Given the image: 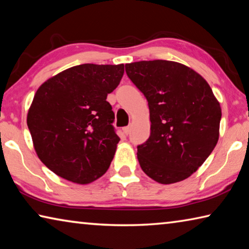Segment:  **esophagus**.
<instances>
[{
    "label": "esophagus",
    "mask_w": 249,
    "mask_h": 249,
    "mask_svg": "<svg viewBox=\"0 0 249 249\" xmlns=\"http://www.w3.org/2000/svg\"><path fill=\"white\" fill-rule=\"evenodd\" d=\"M123 133L125 135H128L130 133V127H129V126H126V127L123 128Z\"/></svg>",
    "instance_id": "1"
}]
</instances>
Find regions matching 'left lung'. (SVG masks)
I'll use <instances>...</instances> for the list:
<instances>
[{
  "label": "left lung",
  "mask_w": 249,
  "mask_h": 249,
  "mask_svg": "<svg viewBox=\"0 0 249 249\" xmlns=\"http://www.w3.org/2000/svg\"><path fill=\"white\" fill-rule=\"evenodd\" d=\"M125 70L148 101L150 136L137 146L142 171L162 184L189 178L220 136L222 109L209 83L176 61H137Z\"/></svg>",
  "instance_id": "1"
}]
</instances>
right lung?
I'll return each mask as SVG.
<instances>
[{"instance_id": "right-lung-1", "label": "right lung", "mask_w": 249, "mask_h": 249, "mask_svg": "<svg viewBox=\"0 0 249 249\" xmlns=\"http://www.w3.org/2000/svg\"><path fill=\"white\" fill-rule=\"evenodd\" d=\"M123 74V64H84L64 70L38 88L27 126L37 156L57 176L88 184L108 169L120 137L107 96Z\"/></svg>"}]
</instances>
